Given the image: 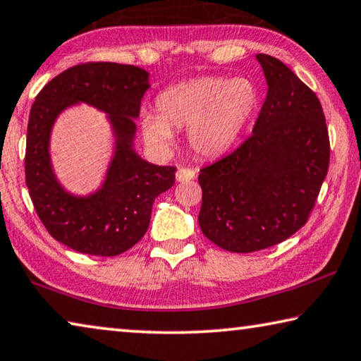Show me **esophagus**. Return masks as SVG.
Listing matches in <instances>:
<instances>
[{
  "instance_id": "1",
  "label": "esophagus",
  "mask_w": 361,
  "mask_h": 361,
  "mask_svg": "<svg viewBox=\"0 0 361 361\" xmlns=\"http://www.w3.org/2000/svg\"><path fill=\"white\" fill-rule=\"evenodd\" d=\"M194 176H196V171L192 169L178 167V170H176V181H191Z\"/></svg>"
}]
</instances>
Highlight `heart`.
<instances>
[{
  "instance_id": "obj_1",
  "label": "heart",
  "mask_w": 361,
  "mask_h": 361,
  "mask_svg": "<svg viewBox=\"0 0 361 361\" xmlns=\"http://www.w3.org/2000/svg\"><path fill=\"white\" fill-rule=\"evenodd\" d=\"M259 102V88L249 78H192L157 96V114L141 117V131L147 145L167 149L173 142V128L188 127V142L192 149L215 157L236 142Z\"/></svg>"
}]
</instances>
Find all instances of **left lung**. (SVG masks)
Segmentation results:
<instances>
[{"mask_svg": "<svg viewBox=\"0 0 361 361\" xmlns=\"http://www.w3.org/2000/svg\"><path fill=\"white\" fill-rule=\"evenodd\" d=\"M268 93L252 135L201 169L199 226L230 252L283 243L305 225L329 167L322 102L276 57L257 54Z\"/></svg>", "mask_w": 361, "mask_h": 361, "instance_id": "obj_1", "label": "left lung"}]
</instances>
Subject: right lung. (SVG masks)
I'll use <instances>...</instances> for the list:
<instances>
[{
  "label": "right lung",
  "mask_w": 361,
  "mask_h": 361,
  "mask_svg": "<svg viewBox=\"0 0 361 361\" xmlns=\"http://www.w3.org/2000/svg\"><path fill=\"white\" fill-rule=\"evenodd\" d=\"M149 88V73L116 62H87L67 68L44 85L27 127L25 183L33 207L56 241L80 254L114 257L140 241L159 194L175 185L176 167H159L133 149L135 118ZM87 102L109 116L116 152L103 188L90 197L67 193L49 157V136L59 114Z\"/></svg>",
  "instance_id": "add662e5"
}]
</instances>
